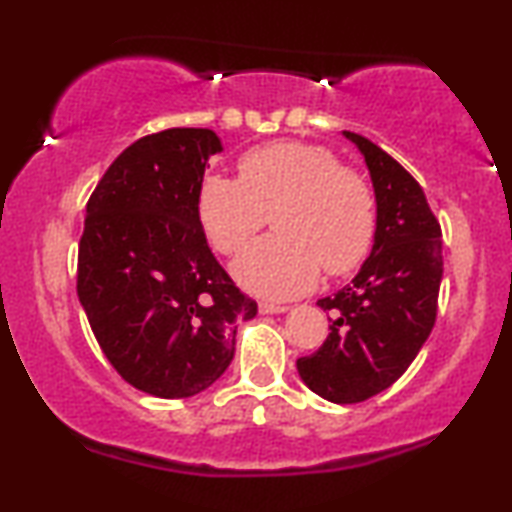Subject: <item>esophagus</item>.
<instances>
[{
	"label": "esophagus",
	"instance_id": "34e87169",
	"mask_svg": "<svg viewBox=\"0 0 512 512\" xmlns=\"http://www.w3.org/2000/svg\"><path fill=\"white\" fill-rule=\"evenodd\" d=\"M289 310L286 305H275V303H261V312L263 314H282Z\"/></svg>",
	"mask_w": 512,
	"mask_h": 512
}]
</instances>
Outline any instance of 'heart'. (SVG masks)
<instances>
[{"mask_svg":"<svg viewBox=\"0 0 512 512\" xmlns=\"http://www.w3.org/2000/svg\"><path fill=\"white\" fill-rule=\"evenodd\" d=\"M237 172L240 179L212 174L202 181L198 216L223 256L242 254L270 216L279 235L258 242L235 265L244 289L293 298L317 284L321 268L345 275L368 256L377 228L375 195L324 146H258L244 153Z\"/></svg>","mask_w":512,"mask_h":512,"instance_id":"obj_1","label":"heart"}]
</instances>
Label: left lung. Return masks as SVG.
Returning <instances> with one entry per match:
<instances>
[{
    "label": "left lung",
    "mask_w": 512,
    "mask_h": 512,
    "mask_svg": "<svg viewBox=\"0 0 512 512\" xmlns=\"http://www.w3.org/2000/svg\"><path fill=\"white\" fill-rule=\"evenodd\" d=\"M366 158L377 202L375 244L359 275L317 300L328 338L296 361L300 380L331 403H361L389 389L431 335L443 279V233L422 186L387 151L342 132Z\"/></svg>",
    "instance_id": "left-lung-1"
}]
</instances>
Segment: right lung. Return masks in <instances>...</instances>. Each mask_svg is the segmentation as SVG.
Masks as SVG:
<instances>
[{
    "mask_svg": "<svg viewBox=\"0 0 512 512\" xmlns=\"http://www.w3.org/2000/svg\"><path fill=\"white\" fill-rule=\"evenodd\" d=\"M219 151L207 128L146 135L86 205L76 293L116 373L158 398L212 387L233 361L235 321L258 312L214 258L198 216L207 160Z\"/></svg>",
    "mask_w": 512,
    "mask_h": 512,
    "instance_id": "obj_1",
    "label": "right lung"
}]
</instances>
